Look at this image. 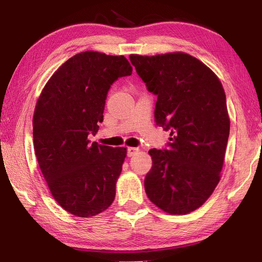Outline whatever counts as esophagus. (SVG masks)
Wrapping results in <instances>:
<instances>
[{"label": "esophagus", "instance_id": "obj_1", "mask_svg": "<svg viewBox=\"0 0 262 262\" xmlns=\"http://www.w3.org/2000/svg\"><path fill=\"white\" fill-rule=\"evenodd\" d=\"M138 152V148L137 147H127V155L128 157H133V155H135Z\"/></svg>", "mask_w": 262, "mask_h": 262}]
</instances>
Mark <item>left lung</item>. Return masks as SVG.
<instances>
[{
  "mask_svg": "<svg viewBox=\"0 0 262 262\" xmlns=\"http://www.w3.org/2000/svg\"><path fill=\"white\" fill-rule=\"evenodd\" d=\"M129 59L158 97L155 122L171 136L166 148L149 149L153 164L144 180L145 192L165 213L188 214L209 198L221 179L230 135L223 85L185 53Z\"/></svg>",
  "mask_w": 262,
  "mask_h": 262,
  "instance_id": "obj_1",
  "label": "left lung"
}]
</instances>
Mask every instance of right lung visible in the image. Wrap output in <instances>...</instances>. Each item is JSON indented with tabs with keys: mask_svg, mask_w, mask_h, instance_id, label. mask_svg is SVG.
Masks as SVG:
<instances>
[{
	"mask_svg": "<svg viewBox=\"0 0 262 262\" xmlns=\"http://www.w3.org/2000/svg\"><path fill=\"white\" fill-rule=\"evenodd\" d=\"M124 56L83 52L46 83L33 114V147L39 168L60 207L79 217L107 209L126 158L125 147L88 140L103 120L105 99L119 77L132 74Z\"/></svg>",
	"mask_w": 262,
	"mask_h": 262,
	"instance_id": "obj_1",
	"label": "right lung"
}]
</instances>
